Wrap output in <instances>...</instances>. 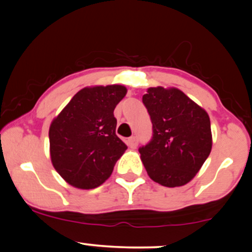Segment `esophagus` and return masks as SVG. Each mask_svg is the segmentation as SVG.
I'll use <instances>...</instances> for the list:
<instances>
[{"instance_id": "34e87169", "label": "esophagus", "mask_w": 252, "mask_h": 252, "mask_svg": "<svg viewBox=\"0 0 252 252\" xmlns=\"http://www.w3.org/2000/svg\"><path fill=\"white\" fill-rule=\"evenodd\" d=\"M126 143H128V146L130 147V148H132V149L136 148V147H137V143H138L137 137H136V136H132V137L128 138Z\"/></svg>"}]
</instances>
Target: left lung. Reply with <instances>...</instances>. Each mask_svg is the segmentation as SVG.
<instances>
[{
	"label": "left lung",
	"instance_id": "1",
	"mask_svg": "<svg viewBox=\"0 0 252 252\" xmlns=\"http://www.w3.org/2000/svg\"><path fill=\"white\" fill-rule=\"evenodd\" d=\"M142 102L153 123L152 140L138 149L144 168L162 186H184L212 149L209 115L175 88H149Z\"/></svg>",
	"mask_w": 252,
	"mask_h": 252
}]
</instances>
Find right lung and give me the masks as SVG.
<instances>
[{
  "label": "right lung",
  "instance_id": "add662e5",
  "mask_svg": "<svg viewBox=\"0 0 252 252\" xmlns=\"http://www.w3.org/2000/svg\"><path fill=\"white\" fill-rule=\"evenodd\" d=\"M126 94L122 85L91 86L74 94L52 121V164L67 184L91 189L108 180L126 150L116 135L114 110Z\"/></svg>",
  "mask_w": 252,
  "mask_h": 252
}]
</instances>
